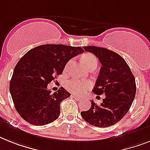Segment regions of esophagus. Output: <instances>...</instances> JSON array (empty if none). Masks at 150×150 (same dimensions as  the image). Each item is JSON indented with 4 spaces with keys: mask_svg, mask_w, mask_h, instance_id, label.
Listing matches in <instances>:
<instances>
[{
    "mask_svg": "<svg viewBox=\"0 0 150 150\" xmlns=\"http://www.w3.org/2000/svg\"><path fill=\"white\" fill-rule=\"evenodd\" d=\"M71 96H73V97H74V98H76L77 100H83V97L82 96H77L76 94H72Z\"/></svg>",
    "mask_w": 150,
    "mask_h": 150,
    "instance_id": "esophagus-1",
    "label": "esophagus"
}]
</instances>
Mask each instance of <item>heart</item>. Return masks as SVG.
Here are the masks:
<instances>
[{"label":"heart","mask_w":150,"mask_h":150,"mask_svg":"<svg viewBox=\"0 0 150 150\" xmlns=\"http://www.w3.org/2000/svg\"><path fill=\"white\" fill-rule=\"evenodd\" d=\"M81 60H82L84 65L88 68L89 70L93 67L96 68L97 66V64H98L97 58L93 54H90V53H86V54H83L81 57ZM71 63H72V60H70L68 62L67 64L65 67V70H67ZM65 86H66L67 90L70 91V92L79 93L85 92L87 89H89L91 86V83L89 81H81V80H76V79H73V80L67 81Z\"/></svg>","instance_id":"b5f03b06"}]
</instances>
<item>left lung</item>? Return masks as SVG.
Returning <instances> with one entry per match:
<instances>
[{
	"mask_svg": "<svg viewBox=\"0 0 150 150\" xmlns=\"http://www.w3.org/2000/svg\"><path fill=\"white\" fill-rule=\"evenodd\" d=\"M83 48L100 60L101 68L93 92L106 97L100 105L91 100V107L81 112V117L96 127H110L121 120L133 103L137 90L135 77L127 62L116 52L95 46Z\"/></svg>",
	"mask_w": 150,
	"mask_h": 150,
	"instance_id": "left-lung-1",
	"label": "left lung"
}]
</instances>
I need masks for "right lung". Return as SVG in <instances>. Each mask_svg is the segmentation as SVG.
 I'll list each match as a JSON object with an SVG mask.
<instances>
[{"instance_id": "right-lung-1", "label": "right lung", "mask_w": 150, "mask_h": 150, "mask_svg": "<svg viewBox=\"0 0 150 150\" xmlns=\"http://www.w3.org/2000/svg\"><path fill=\"white\" fill-rule=\"evenodd\" d=\"M83 52L80 47L44 44L21 58L13 70L10 93L16 110L24 120L44 126L58 118L60 103L70 93L64 87L51 93L47 85L63 73L71 58Z\"/></svg>"}]
</instances>
